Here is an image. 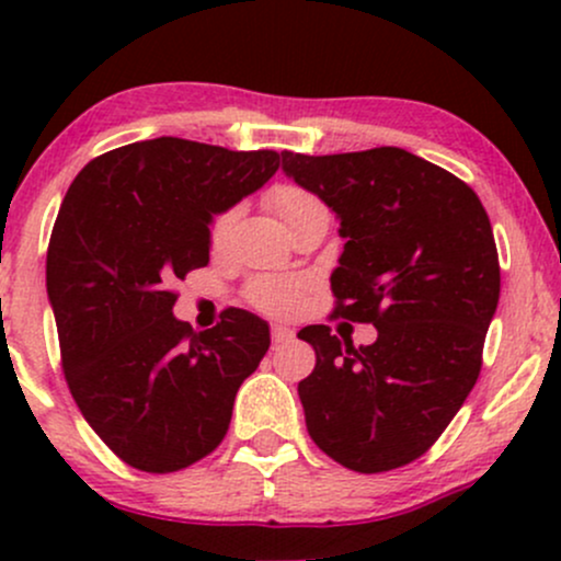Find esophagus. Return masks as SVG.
Instances as JSON below:
<instances>
[{
  "instance_id": "1",
  "label": "esophagus",
  "mask_w": 561,
  "mask_h": 561,
  "mask_svg": "<svg viewBox=\"0 0 561 561\" xmlns=\"http://www.w3.org/2000/svg\"><path fill=\"white\" fill-rule=\"evenodd\" d=\"M293 337H295V332L289 330V327H282V324H274V327H272V340H274V345L287 343V340H293Z\"/></svg>"
}]
</instances>
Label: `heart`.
I'll use <instances>...</instances> for the list:
<instances>
[{
  "label": "heart",
  "instance_id": "b5f03b06",
  "mask_svg": "<svg viewBox=\"0 0 561 561\" xmlns=\"http://www.w3.org/2000/svg\"><path fill=\"white\" fill-rule=\"evenodd\" d=\"M268 205L274 208V214L282 221L293 224L295 218L302 214H311V210H327L324 203L313 195V192L302 190L295 184H276L266 195ZM237 218H240V208H227L221 210L210 224V244L216 250L227 248L231 234H234ZM302 298V282L293 279V276H259V279L250 282L248 287V300L263 313H274V317H287L295 308L300 306Z\"/></svg>",
  "mask_w": 561,
  "mask_h": 561
}]
</instances>
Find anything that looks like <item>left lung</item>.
Masks as SVG:
<instances>
[{
    "label": "left lung",
    "instance_id": "obj_1",
    "mask_svg": "<svg viewBox=\"0 0 561 561\" xmlns=\"http://www.w3.org/2000/svg\"><path fill=\"white\" fill-rule=\"evenodd\" d=\"M282 171L340 218L334 317L377 327L375 343L358 347L327 324L298 332L317 351L298 385L308 435L353 472L409 465L478 382L501 293L485 208L472 186L401 147L285 150Z\"/></svg>",
    "mask_w": 561,
    "mask_h": 561
}]
</instances>
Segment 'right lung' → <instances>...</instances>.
Masks as SVG:
<instances>
[{"label":"right lung","mask_w":561,"mask_h":561,"mask_svg":"<svg viewBox=\"0 0 561 561\" xmlns=\"http://www.w3.org/2000/svg\"><path fill=\"white\" fill-rule=\"evenodd\" d=\"M276 169L274 150L145 139L89 160L62 199L47 250L62 371L128 467L165 474L208 456L266 356V321L227 308L214 330L192 332L173 317L171 287L208 266L214 216Z\"/></svg>","instance_id":"right-lung-1"}]
</instances>
